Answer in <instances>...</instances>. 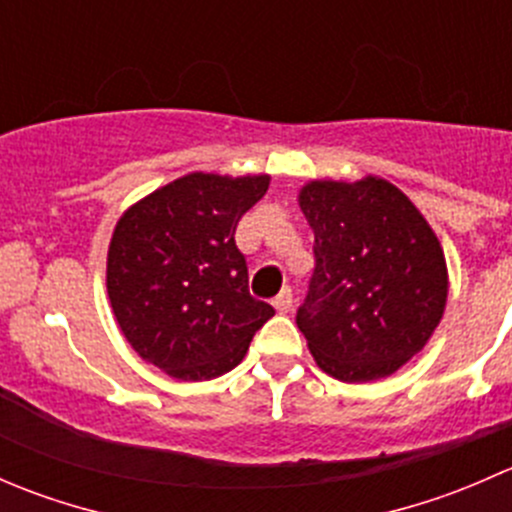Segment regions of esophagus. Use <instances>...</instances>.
Wrapping results in <instances>:
<instances>
[{"mask_svg": "<svg viewBox=\"0 0 512 512\" xmlns=\"http://www.w3.org/2000/svg\"><path fill=\"white\" fill-rule=\"evenodd\" d=\"M292 302H294L292 289L285 287V289H282V292L275 297V309H277V312H280V314H287L289 309H292Z\"/></svg>", "mask_w": 512, "mask_h": 512, "instance_id": "obj_1", "label": "esophagus"}]
</instances>
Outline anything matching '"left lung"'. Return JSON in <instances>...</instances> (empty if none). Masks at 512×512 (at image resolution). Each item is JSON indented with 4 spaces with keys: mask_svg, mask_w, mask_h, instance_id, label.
Wrapping results in <instances>:
<instances>
[{
    "mask_svg": "<svg viewBox=\"0 0 512 512\" xmlns=\"http://www.w3.org/2000/svg\"><path fill=\"white\" fill-rule=\"evenodd\" d=\"M314 230V272L297 327L339 381L394 374L443 317L446 260L416 205L381 178L314 180L299 193Z\"/></svg>",
    "mask_w": 512,
    "mask_h": 512,
    "instance_id": "left-lung-1",
    "label": "left lung"
}]
</instances>
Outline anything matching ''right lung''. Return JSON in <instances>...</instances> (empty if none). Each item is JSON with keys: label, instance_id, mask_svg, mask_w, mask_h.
<instances>
[{"label": "right lung", "instance_id": "right-lung-1", "mask_svg": "<svg viewBox=\"0 0 512 512\" xmlns=\"http://www.w3.org/2000/svg\"><path fill=\"white\" fill-rule=\"evenodd\" d=\"M267 175L190 173L126 210L108 247L113 314L138 356L173 379L205 381L237 366L275 314L247 287L235 245Z\"/></svg>", "mask_w": 512, "mask_h": 512}]
</instances>
